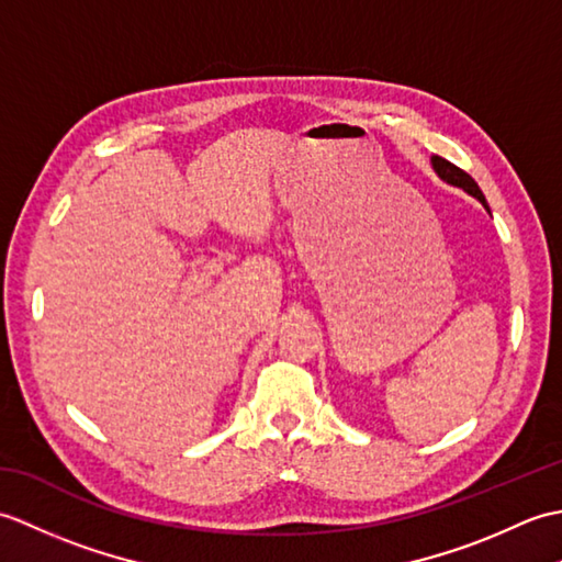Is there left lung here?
Masks as SVG:
<instances>
[{
  "label": "left lung",
  "instance_id": "8db88e82",
  "mask_svg": "<svg viewBox=\"0 0 562 562\" xmlns=\"http://www.w3.org/2000/svg\"><path fill=\"white\" fill-rule=\"evenodd\" d=\"M429 161H432V169H435V173L441 178V181L449 183V186H453V188H461L463 193H469L471 198L479 200L481 205H483L487 212H491V207H487V200H485V195L481 193L479 183H475L469 173L461 171L459 166H453V164H449L447 159H441V157H432Z\"/></svg>",
  "mask_w": 562,
  "mask_h": 562
}]
</instances>
